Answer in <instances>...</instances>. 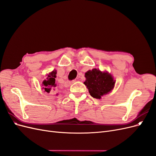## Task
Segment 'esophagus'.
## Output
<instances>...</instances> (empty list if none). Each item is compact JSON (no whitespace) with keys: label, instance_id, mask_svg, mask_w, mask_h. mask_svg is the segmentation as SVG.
Masks as SVG:
<instances>
[{"label":"esophagus","instance_id":"34e87169","mask_svg":"<svg viewBox=\"0 0 156 156\" xmlns=\"http://www.w3.org/2000/svg\"><path fill=\"white\" fill-rule=\"evenodd\" d=\"M75 82H76V79H74V80H72V81H71L69 83H70V84H73V83H75Z\"/></svg>","mask_w":156,"mask_h":156}]
</instances>
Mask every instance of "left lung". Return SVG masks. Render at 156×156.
<instances>
[{"label": "left lung", "instance_id": "8db88e82", "mask_svg": "<svg viewBox=\"0 0 156 156\" xmlns=\"http://www.w3.org/2000/svg\"><path fill=\"white\" fill-rule=\"evenodd\" d=\"M86 81L84 84L87 86L90 96L94 98L100 99L102 96L112 90L115 85L112 77L107 72L93 69L85 73Z\"/></svg>", "mask_w": 156, "mask_h": 156}]
</instances>
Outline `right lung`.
Returning <instances> with one entry per match:
<instances>
[{"instance_id":"obj_1","label":"right lung","mask_w":156,"mask_h":156,"mask_svg":"<svg viewBox=\"0 0 156 156\" xmlns=\"http://www.w3.org/2000/svg\"><path fill=\"white\" fill-rule=\"evenodd\" d=\"M56 71H53L47 77V80H44L43 81L44 89L45 91L49 93L51 91L53 90L54 87H56L55 84V78H56Z\"/></svg>"}]
</instances>
